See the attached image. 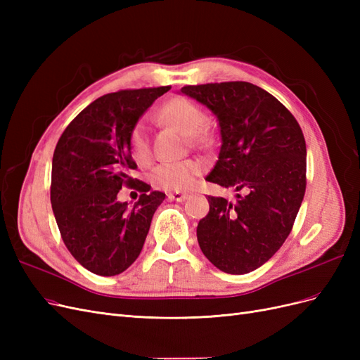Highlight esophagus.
I'll return each instance as SVG.
<instances>
[{
    "label": "esophagus",
    "mask_w": 360,
    "mask_h": 360,
    "mask_svg": "<svg viewBox=\"0 0 360 360\" xmlns=\"http://www.w3.org/2000/svg\"><path fill=\"white\" fill-rule=\"evenodd\" d=\"M168 198L171 200V201H179V202H181V201H184L188 198V195L186 193H180V192H174V193H168Z\"/></svg>",
    "instance_id": "1"
}]
</instances>
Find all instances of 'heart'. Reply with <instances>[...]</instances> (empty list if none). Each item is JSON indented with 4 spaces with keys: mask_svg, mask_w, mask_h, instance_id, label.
<instances>
[{
    "mask_svg": "<svg viewBox=\"0 0 360 360\" xmlns=\"http://www.w3.org/2000/svg\"><path fill=\"white\" fill-rule=\"evenodd\" d=\"M160 122L171 124L180 132L188 135L192 143H200L204 138L200 130L205 124V114L198 105L184 99V97H174L167 103H163L158 112ZM129 147L132 156L138 162H147L150 158V139L147 127L138 123L130 130ZM201 174V163L197 160H179L160 163L151 172V181L155 186L183 192L191 189Z\"/></svg>",
    "mask_w": 360,
    "mask_h": 360,
    "instance_id": "1",
    "label": "heart"
}]
</instances>
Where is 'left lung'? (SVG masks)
Returning a JSON list of instances; mask_svg holds the SVG:
<instances>
[{
    "mask_svg": "<svg viewBox=\"0 0 360 360\" xmlns=\"http://www.w3.org/2000/svg\"><path fill=\"white\" fill-rule=\"evenodd\" d=\"M181 94L213 112L221 151L207 181L236 192L209 197L197 228L202 254L230 275L249 274L288 237L307 189V144L296 118L259 86L236 81L186 85Z\"/></svg>",
    "mask_w": 360,
    "mask_h": 360,
    "instance_id": "obj_1",
    "label": "left lung"
}]
</instances>
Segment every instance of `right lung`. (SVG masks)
<instances>
[{
    "mask_svg": "<svg viewBox=\"0 0 360 360\" xmlns=\"http://www.w3.org/2000/svg\"><path fill=\"white\" fill-rule=\"evenodd\" d=\"M171 86L122 90L85 108L64 130L52 158L51 202L63 242L81 266L115 276L134 264L165 193L134 180L130 130ZM127 184L145 193L134 207L116 195Z\"/></svg>",
    "mask_w": 360,
    "mask_h": 360,
    "instance_id": "add662e5",
    "label": "right lung"
}]
</instances>
